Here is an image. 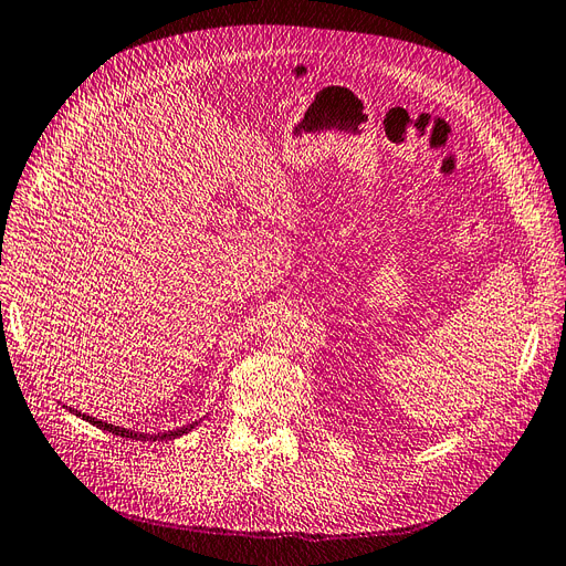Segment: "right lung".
<instances>
[{
	"instance_id": "right-lung-1",
	"label": "right lung",
	"mask_w": 566,
	"mask_h": 566,
	"mask_svg": "<svg viewBox=\"0 0 566 566\" xmlns=\"http://www.w3.org/2000/svg\"><path fill=\"white\" fill-rule=\"evenodd\" d=\"M71 411V409H69ZM76 416H81V413H76ZM83 421H88V423H93L95 428H103V430H107V432H112V434H122V438H128V440H174V438H181L184 432H188L191 428H196V423H191V426H186V428H179V430H167V432H157V434H148V432H136V430H126V428H119V426H112V423H105V421H97V418H93V416H85L83 413Z\"/></svg>"
}]
</instances>
